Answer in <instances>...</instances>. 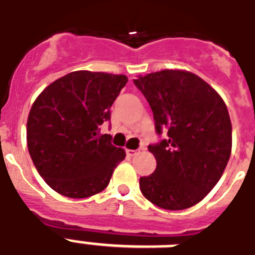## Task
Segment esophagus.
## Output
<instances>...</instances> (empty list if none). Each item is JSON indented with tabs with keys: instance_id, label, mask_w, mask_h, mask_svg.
Segmentation results:
<instances>
[{
	"instance_id": "1",
	"label": "esophagus",
	"mask_w": 255,
	"mask_h": 255,
	"mask_svg": "<svg viewBox=\"0 0 255 255\" xmlns=\"http://www.w3.org/2000/svg\"><path fill=\"white\" fill-rule=\"evenodd\" d=\"M126 153H127L128 157H132V156L137 155V151L136 149H126Z\"/></svg>"
}]
</instances>
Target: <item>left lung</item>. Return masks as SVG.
Masks as SVG:
<instances>
[{
  "mask_svg": "<svg viewBox=\"0 0 255 255\" xmlns=\"http://www.w3.org/2000/svg\"><path fill=\"white\" fill-rule=\"evenodd\" d=\"M151 106L157 133L167 139L148 149L156 170L140 177L147 200L159 208L182 210L213 189L232 153V122L218 92L196 74L161 70L133 81Z\"/></svg>",
  "mask_w": 255,
  "mask_h": 255,
  "instance_id": "1",
  "label": "left lung"
}]
</instances>
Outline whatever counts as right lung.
I'll return each mask as SVG.
<instances>
[{
	"label": "right lung",
	"mask_w": 255,
	"mask_h": 255,
	"mask_svg": "<svg viewBox=\"0 0 255 255\" xmlns=\"http://www.w3.org/2000/svg\"><path fill=\"white\" fill-rule=\"evenodd\" d=\"M126 75L74 71L38 95L27 118V148L38 173L57 193L86 198L108 185L126 152L99 133Z\"/></svg>",
	"instance_id": "add662e5"
}]
</instances>
